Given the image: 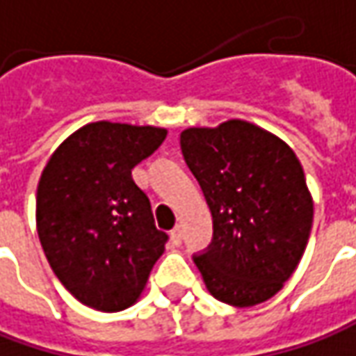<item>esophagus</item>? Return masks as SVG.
<instances>
[{
    "label": "esophagus",
    "instance_id": "esophagus-1",
    "mask_svg": "<svg viewBox=\"0 0 356 356\" xmlns=\"http://www.w3.org/2000/svg\"><path fill=\"white\" fill-rule=\"evenodd\" d=\"M171 242H173L175 246H179V244L183 242V232H181V227H175L173 230H171Z\"/></svg>",
    "mask_w": 356,
    "mask_h": 356
}]
</instances>
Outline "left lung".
<instances>
[{
  "label": "left lung",
  "mask_w": 356,
  "mask_h": 356,
  "mask_svg": "<svg viewBox=\"0 0 356 356\" xmlns=\"http://www.w3.org/2000/svg\"><path fill=\"white\" fill-rule=\"evenodd\" d=\"M181 152L213 215V240L193 256L207 289L236 307L270 300L312 232V195L296 154L242 120L185 129Z\"/></svg>",
  "instance_id": "8db88e82"
}]
</instances>
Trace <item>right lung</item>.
Returning <instances> with one entry per match:
<instances>
[{
  "label": "right lung",
  "mask_w": 356,
  "mask_h": 356,
  "mask_svg": "<svg viewBox=\"0 0 356 356\" xmlns=\"http://www.w3.org/2000/svg\"><path fill=\"white\" fill-rule=\"evenodd\" d=\"M167 129L94 122L58 145L37 187V232L60 284L84 305L114 313L140 298L163 254L152 202L131 169Z\"/></svg>",
  "instance_id": "obj_1"
}]
</instances>
